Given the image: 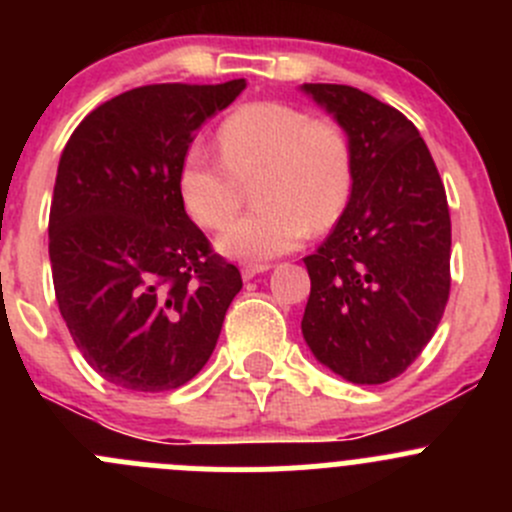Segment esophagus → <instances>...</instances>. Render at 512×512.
Masks as SVG:
<instances>
[{
    "mask_svg": "<svg viewBox=\"0 0 512 512\" xmlns=\"http://www.w3.org/2000/svg\"><path fill=\"white\" fill-rule=\"evenodd\" d=\"M270 270V265H245L242 267V280H252V277H257V275H262V272H267Z\"/></svg>",
    "mask_w": 512,
    "mask_h": 512,
    "instance_id": "34e87169",
    "label": "esophagus"
}]
</instances>
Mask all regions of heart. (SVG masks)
I'll return each instance as SVG.
<instances>
[{
    "mask_svg": "<svg viewBox=\"0 0 512 512\" xmlns=\"http://www.w3.org/2000/svg\"><path fill=\"white\" fill-rule=\"evenodd\" d=\"M223 158L190 146L180 163L178 193L190 218L223 227L239 209L244 183L260 177L262 209L225 227V257L265 262L294 250L309 230L337 223L352 195V151L334 123L314 121L285 101L247 103L218 131Z\"/></svg>",
    "mask_w": 512,
    "mask_h": 512,
    "instance_id": "b5f03b06",
    "label": "heart"
}]
</instances>
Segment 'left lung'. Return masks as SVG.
Returning a JSON list of instances; mask_svg holds the SVG:
<instances>
[{"instance_id": "8db88e82", "label": "left lung", "mask_w": 512, "mask_h": 512, "mask_svg": "<svg viewBox=\"0 0 512 512\" xmlns=\"http://www.w3.org/2000/svg\"><path fill=\"white\" fill-rule=\"evenodd\" d=\"M347 133L352 195L314 255L302 334L314 359L352 384L396 379L423 352L451 289L446 190L421 133L379 98L302 84Z\"/></svg>"}]
</instances>
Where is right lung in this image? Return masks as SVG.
Listing matches in <instances>:
<instances>
[{
    "label": "right lung",
    "mask_w": 512,
    "mask_h": 512,
    "mask_svg": "<svg viewBox=\"0 0 512 512\" xmlns=\"http://www.w3.org/2000/svg\"><path fill=\"white\" fill-rule=\"evenodd\" d=\"M245 86L131 89L91 111L61 153L49 213L56 302L84 359L121 389L193 379L242 289L185 213L178 173L195 133Z\"/></svg>",
    "instance_id": "add662e5"
}]
</instances>
